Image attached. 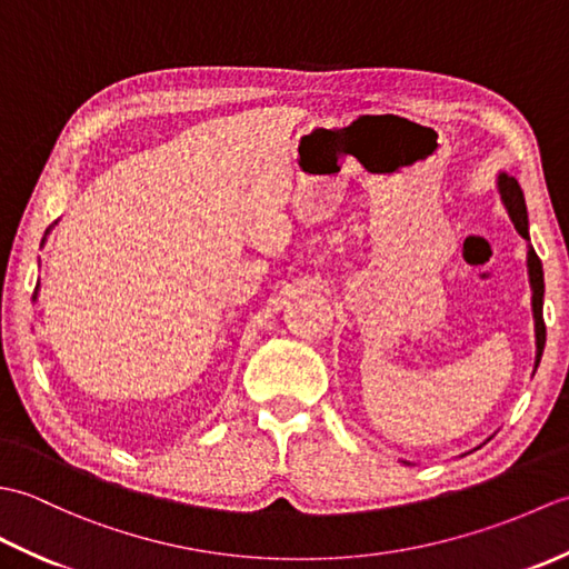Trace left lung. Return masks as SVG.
I'll use <instances>...</instances> for the list:
<instances>
[{"mask_svg": "<svg viewBox=\"0 0 569 569\" xmlns=\"http://www.w3.org/2000/svg\"><path fill=\"white\" fill-rule=\"evenodd\" d=\"M499 192H501L506 210H509V214H511L516 232L523 239H530L528 237L526 200H523V190H521V186H518V180L513 176L501 173L499 176ZM528 276H530V288H533V318H536V345H538L536 369H538L542 349H546V320H542V293H546V283H542V263L533 249H528Z\"/></svg>", "mask_w": 569, "mask_h": 569, "instance_id": "8db88e82", "label": "left lung"}]
</instances>
